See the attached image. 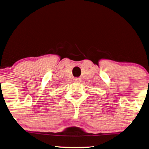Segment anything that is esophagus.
Returning a JSON list of instances; mask_svg holds the SVG:
<instances>
[{
	"mask_svg": "<svg viewBox=\"0 0 149 149\" xmlns=\"http://www.w3.org/2000/svg\"><path fill=\"white\" fill-rule=\"evenodd\" d=\"M74 82H80V81H81V79H80V78H74Z\"/></svg>",
	"mask_w": 149,
	"mask_h": 149,
	"instance_id": "esophagus-1",
	"label": "esophagus"
}]
</instances>
